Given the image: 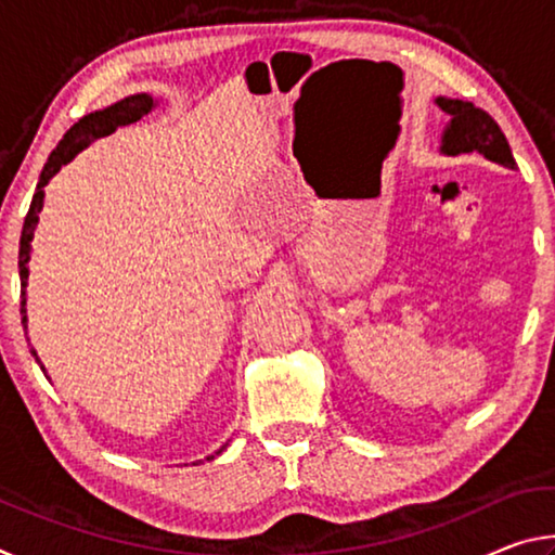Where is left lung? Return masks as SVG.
<instances>
[{"label":"left lung","mask_w":555,"mask_h":555,"mask_svg":"<svg viewBox=\"0 0 555 555\" xmlns=\"http://www.w3.org/2000/svg\"><path fill=\"white\" fill-rule=\"evenodd\" d=\"M438 107L450 117L443 131V152L446 154H480L487 162L502 168H516L509 142H506L500 125L487 115L485 109L475 107L465 100L438 98Z\"/></svg>","instance_id":"8db88e82"}]
</instances>
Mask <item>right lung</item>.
I'll use <instances>...</instances> for the list:
<instances>
[{"instance_id":"add662e5","label":"right lung","mask_w":555,"mask_h":555,"mask_svg":"<svg viewBox=\"0 0 555 555\" xmlns=\"http://www.w3.org/2000/svg\"><path fill=\"white\" fill-rule=\"evenodd\" d=\"M152 107H154V100L142 92V95H131V98L119 100L112 107L92 112V115H86L78 121V125H73L68 131H65L59 146L51 152L49 162H46L43 171H41L39 185H36L29 212H26L22 240H18V276H22V323L24 325H26V291L24 288H26V284H29V267L26 264H29V259H31L34 230H36V222H39V212L43 208V185L61 171L63 164H68L70 158H75V154L82 152L88 144L98 142L100 137L112 134L117 127H125V125H131V121L142 119L146 112H152ZM34 357H36V352H34ZM36 362L41 364L39 357H36Z\"/></svg>"}]
</instances>
